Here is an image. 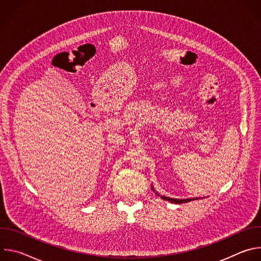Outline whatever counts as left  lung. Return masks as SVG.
Here are the masks:
<instances>
[{
  "label": "left lung",
  "instance_id": "1",
  "mask_svg": "<svg viewBox=\"0 0 261 261\" xmlns=\"http://www.w3.org/2000/svg\"><path fill=\"white\" fill-rule=\"evenodd\" d=\"M152 190L158 195L160 196L163 200H166V201H169V202H172V203H186V202H189V201H192V200H197V199H200L199 197H194V198H186V199H177V198H171V197H166V196H163V195H160L158 192H156V190L154 189L153 185H152ZM202 199V198H201Z\"/></svg>",
  "mask_w": 261,
  "mask_h": 261
}]
</instances>
